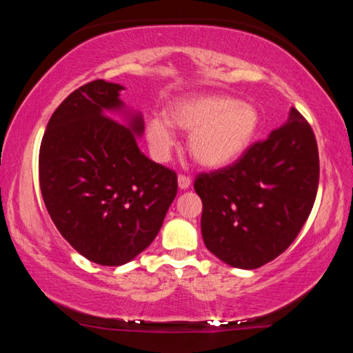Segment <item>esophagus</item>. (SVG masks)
<instances>
[{"label": "esophagus", "instance_id": "1", "mask_svg": "<svg viewBox=\"0 0 353 353\" xmlns=\"http://www.w3.org/2000/svg\"><path fill=\"white\" fill-rule=\"evenodd\" d=\"M177 185H179V188H181V190H188L190 185H191V179L188 176L181 174L177 177Z\"/></svg>", "mask_w": 353, "mask_h": 353}]
</instances>
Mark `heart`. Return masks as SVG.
Listing matches in <instances>:
<instances>
[{
	"instance_id": "b5f03b06",
	"label": "heart",
	"mask_w": 353,
	"mask_h": 353,
	"mask_svg": "<svg viewBox=\"0 0 353 353\" xmlns=\"http://www.w3.org/2000/svg\"><path fill=\"white\" fill-rule=\"evenodd\" d=\"M259 126L255 105L227 94H201L174 101L168 119L149 118L146 137L154 152L165 159L174 145L172 128L185 130L191 157L205 168H223L248 151Z\"/></svg>"
}]
</instances>
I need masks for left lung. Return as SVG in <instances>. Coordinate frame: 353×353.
<instances>
[{
    "instance_id": "left-lung-1",
    "label": "left lung",
    "mask_w": 353,
    "mask_h": 353,
    "mask_svg": "<svg viewBox=\"0 0 353 353\" xmlns=\"http://www.w3.org/2000/svg\"><path fill=\"white\" fill-rule=\"evenodd\" d=\"M319 183L318 145L294 107L288 119L224 170L199 174L201 232L227 265L255 270L294 241L312 212Z\"/></svg>"
}]
</instances>
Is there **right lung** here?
Wrapping results in <instances>:
<instances>
[{
	"label": "right lung",
	"mask_w": 353,
	"mask_h": 353,
	"mask_svg": "<svg viewBox=\"0 0 353 353\" xmlns=\"http://www.w3.org/2000/svg\"><path fill=\"white\" fill-rule=\"evenodd\" d=\"M123 90L103 79L74 90L52 113L39 155L52 223L77 252L103 266L141 254L177 194L176 172L139 149L145 121L119 99Z\"/></svg>",
	"instance_id": "right-lung-1"
}]
</instances>
